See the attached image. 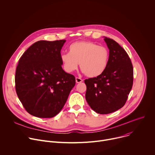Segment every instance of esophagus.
Here are the masks:
<instances>
[{"label": "esophagus", "instance_id": "1", "mask_svg": "<svg viewBox=\"0 0 155 155\" xmlns=\"http://www.w3.org/2000/svg\"><path fill=\"white\" fill-rule=\"evenodd\" d=\"M75 81H76L77 83H80L83 81V80L80 78H78V77H76L75 78Z\"/></svg>", "mask_w": 155, "mask_h": 155}]
</instances>
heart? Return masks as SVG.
I'll list each match as a JSON object with an SVG mask.
<instances>
[{
    "label": "heart",
    "instance_id": "heart-1",
    "mask_svg": "<svg viewBox=\"0 0 155 155\" xmlns=\"http://www.w3.org/2000/svg\"><path fill=\"white\" fill-rule=\"evenodd\" d=\"M108 50L104 46L89 41H75L69 47V53L61 56L64 70L72 73L80 68L87 77L94 78L101 75L107 68Z\"/></svg>",
    "mask_w": 155,
    "mask_h": 155
}]
</instances>
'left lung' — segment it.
Here are the masks:
<instances>
[{
	"label": "left lung",
	"instance_id": "left-lung-1",
	"mask_svg": "<svg viewBox=\"0 0 155 155\" xmlns=\"http://www.w3.org/2000/svg\"><path fill=\"white\" fill-rule=\"evenodd\" d=\"M104 37L109 50L107 68L101 75L86 79V100L97 114L114 112L124 106L133 83V68L126 51L115 40Z\"/></svg>",
	"mask_w": 155,
	"mask_h": 155
}]
</instances>
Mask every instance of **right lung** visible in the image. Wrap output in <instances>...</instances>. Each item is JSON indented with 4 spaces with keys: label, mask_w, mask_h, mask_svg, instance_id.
<instances>
[{
    "label": "right lung",
    "mask_w": 155,
    "mask_h": 155,
    "mask_svg": "<svg viewBox=\"0 0 155 155\" xmlns=\"http://www.w3.org/2000/svg\"><path fill=\"white\" fill-rule=\"evenodd\" d=\"M65 41H38L19 60L16 91L26 111L34 117L58 115L75 84V77L62 68L61 50Z\"/></svg>",
    "instance_id": "obj_1"
}]
</instances>
